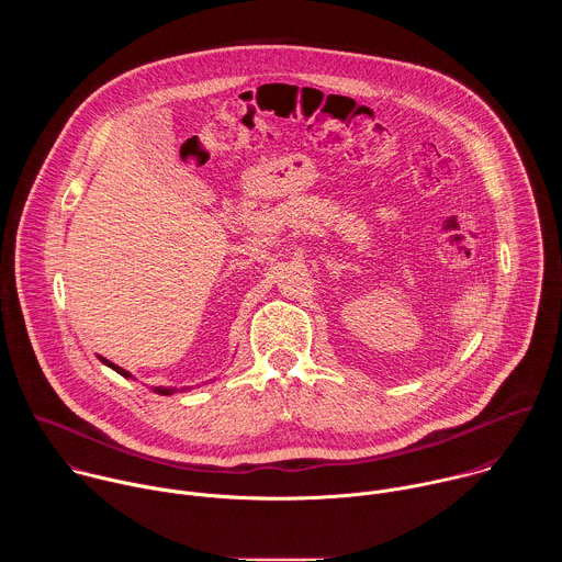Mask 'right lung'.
Returning <instances> with one entry per match:
<instances>
[{
	"instance_id": "obj_1",
	"label": "right lung",
	"mask_w": 562,
	"mask_h": 562,
	"mask_svg": "<svg viewBox=\"0 0 562 562\" xmlns=\"http://www.w3.org/2000/svg\"><path fill=\"white\" fill-rule=\"evenodd\" d=\"M98 358H100V362H104L106 367H111V369H113V371H117L120 375H124V378H133L126 369H122V367L113 364L111 360H106V358H102V356H98ZM153 391H155V393H159V395H171V393H178V389H176V386H155Z\"/></svg>"
}]
</instances>
